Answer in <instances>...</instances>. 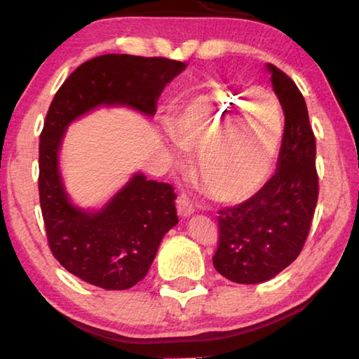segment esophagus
<instances>
[{
	"label": "esophagus",
	"mask_w": 359,
	"mask_h": 359,
	"mask_svg": "<svg viewBox=\"0 0 359 359\" xmlns=\"http://www.w3.org/2000/svg\"><path fill=\"white\" fill-rule=\"evenodd\" d=\"M177 212H179V215L184 217V218L188 217V215H191L194 212V205H193L191 199L187 193H182L180 196L177 198Z\"/></svg>",
	"instance_id": "obj_1"
}]
</instances>
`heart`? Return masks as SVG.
Segmentation results:
<instances>
[{"label": "heart", "mask_w": 359, "mask_h": 359, "mask_svg": "<svg viewBox=\"0 0 359 359\" xmlns=\"http://www.w3.org/2000/svg\"><path fill=\"white\" fill-rule=\"evenodd\" d=\"M245 99L252 100L251 109L239 121L233 114ZM168 131L184 149L198 145L199 185L208 196L242 203L271 177L283 139V112L266 90L234 93L209 87L184 102Z\"/></svg>", "instance_id": "heart-1"}]
</instances>
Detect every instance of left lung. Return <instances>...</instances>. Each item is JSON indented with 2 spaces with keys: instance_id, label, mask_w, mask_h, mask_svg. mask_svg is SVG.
Listing matches in <instances>:
<instances>
[{
  "instance_id": "8db88e82",
  "label": "left lung",
  "mask_w": 359,
  "mask_h": 359,
  "mask_svg": "<svg viewBox=\"0 0 359 359\" xmlns=\"http://www.w3.org/2000/svg\"><path fill=\"white\" fill-rule=\"evenodd\" d=\"M285 114L277 171L264 187L234 208L218 210L214 267L236 283H261L299 257L318 201L317 144L307 106L296 83L267 65Z\"/></svg>"
}]
</instances>
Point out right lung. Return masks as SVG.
I'll list each match as a JSON object with an SVG mask.
<instances>
[{
  "label": "right lung",
  "mask_w": 359,
  "mask_h": 359,
  "mask_svg": "<svg viewBox=\"0 0 359 359\" xmlns=\"http://www.w3.org/2000/svg\"><path fill=\"white\" fill-rule=\"evenodd\" d=\"M185 63L107 53L71 72L55 93L39 137V201L50 252L66 271L104 290H128L147 276L160 242L177 224L172 185L135 174L104 208L72 205L58 151L72 120L101 104L154 115L156 100Z\"/></svg>",
  "instance_id": "obj_1"
}]
</instances>
